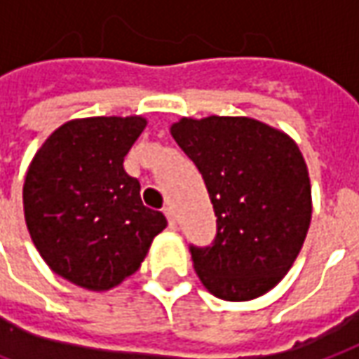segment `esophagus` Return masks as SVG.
<instances>
[{
  "label": "esophagus",
  "mask_w": 359,
  "mask_h": 359,
  "mask_svg": "<svg viewBox=\"0 0 359 359\" xmlns=\"http://www.w3.org/2000/svg\"><path fill=\"white\" fill-rule=\"evenodd\" d=\"M165 215H167L170 229H177V217H175V208H172L170 204H168V206H165Z\"/></svg>",
  "instance_id": "obj_1"
}]
</instances>
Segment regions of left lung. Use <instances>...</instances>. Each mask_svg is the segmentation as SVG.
Returning <instances> with one entry per match:
<instances>
[{"instance_id":"obj_1","label":"left lung","mask_w":359,"mask_h":359,"mask_svg":"<svg viewBox=\"0 0 359 359\" xmlns=\"http://www.w3.org/2000/svg\"><path fill=\"white\" fill-rule=\"evenodd\" d=\"M170 135L203 175L217 215L212 246H191L203 286L220 300L270 292L298 258L312 220L308 167L284 130L250 117H182Z\"/></svg>"}]
</instances>
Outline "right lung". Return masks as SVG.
<instances>
[{"label":"right lung","mask_w":359,"mask_h":359,"mask_svg":"<svg viewBox=\"0 0 359 359\" xmlns=\"http://www.w3.org/2000/svg\"><path fill=\"white\" fill-rule=\"evenodd\" d=\"M144 127L141 115L73 118L27 168L23 215L33 244L55 274L85 290L107 292L133 276L167 229L123 168Z\"/></svg>","instance_id":"right-lung-1"}]
</instances>
